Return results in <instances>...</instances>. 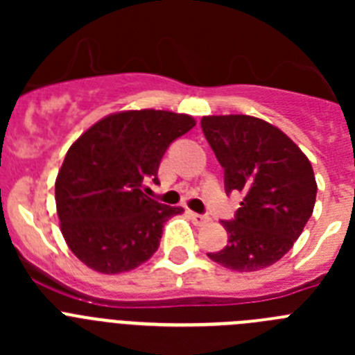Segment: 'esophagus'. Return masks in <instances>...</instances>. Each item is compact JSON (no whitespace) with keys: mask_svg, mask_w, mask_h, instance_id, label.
Wrapping results in <instances>:
<instances>
[{"mask_svg":"<svg viewBox=\"0 0 355 355\" xmlns=\"http://www.w3.org/2000/svg\"><path fill=\"white\" fill-rule=\"evenodd\" d=\"M190 218H192V222L196 225H205L209 222L208 215H200V213H193V211H190Z\"/></svg>","mask_w":355,"mask_h":355,"instance_id":"34e87169","label":"esophagus"}]
</instances>
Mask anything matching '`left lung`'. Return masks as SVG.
<instances>
[{"label": "left lung", "mask_w": 355, "mask_h": 355, "mask_svg": "<svg viewBox=\"0 0 355 355\" xmlns=\"http://www.w3.org/2000/svg\"><path fill=\"white\" fill-rule=\"evenodd\" d=\"M200 128L224 168L225 193L243 192L234 218L222 220L227 245L208 258L236 272L274 265L293 247L315 208L311 163L261 119L213 115L202 117Z\"/></svg>", "instance_id": "left-lung-1"}]
</instances>
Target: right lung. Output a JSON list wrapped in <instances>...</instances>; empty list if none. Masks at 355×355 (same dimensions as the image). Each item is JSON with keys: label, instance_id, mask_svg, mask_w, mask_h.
Masks as SVG:
<instances>
[{"label": "right lung", "instance_id": "1", "mask_svg": "<svg viewBox=\"0 0 355 355\" xmlns=\"http://www.w3.org/2000/svg\"><path fill=\"white\" fill-rule=\"evenodd\" d=\"M196 126L163 110L121 112L96 122L65 155L55 183L62 234L80 261L101 274L142 265L158 250L163 224L183 211L146 193L175 139Z\"/></svg>", "mask_w": 355, "mask_h": 355}]
</instances>
